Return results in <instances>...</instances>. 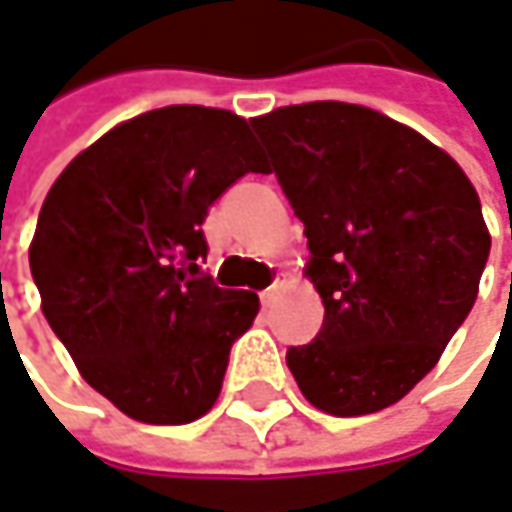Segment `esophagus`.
Listing matches in <instances>:
<instances>
[{
  "label": "esophagus",
  "instance_id": "obj_1",
  "mask_svg": "<svg viewBox=\"0 0 512 512\" xmlns=\"http://www.w3.org/2000/svg\"><path fill=\"white\" fill-rule=\"evenodd\" d=\"M278 290H281V281H275L269 290H263V293H260V302H263V307H272L275 296H278Z\"/></svg>",
  "mask_w": 512,
  "mask_h": 512
}]
</instances>
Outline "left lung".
<instances>
[{
    "instance_id": "obj_1",
    "label": "left lung",
    "mask_w": 512,
    "mask_h": 512,
    "mask_svg": "<svg viewBox=\"0 0 512 512\" xmlns=\"http://www.w3.org/2000/svg\"><path fill=\"white\" fill-rule=\"evenodd\" d=\"M252 128L325 304L319 337L287 366L316 410L378 413L437 366L478 299L492 243L478 190L428 137L363 105H287Z\"/></svg>"
}]
</instances>
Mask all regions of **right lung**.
<instances>
[{"label": "right lung", "instance_id": "1", "mask_svg": "<svg viewBox=\"0 0 512 512\" xmlns=\"http://www.w3.org/2000/svg\"><path fill=\"white\" fill-rule=\"evenodd\" d=\"M246 172H266L246 119L169 105L114 125L46 193L28 246L43 316L81 378L137 422L205 416L255 322V293L199 269L208 208Z\"/></svg>", "mask_w": 512, "mask_h": 512}]
</instances>
